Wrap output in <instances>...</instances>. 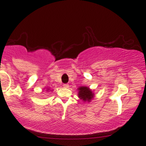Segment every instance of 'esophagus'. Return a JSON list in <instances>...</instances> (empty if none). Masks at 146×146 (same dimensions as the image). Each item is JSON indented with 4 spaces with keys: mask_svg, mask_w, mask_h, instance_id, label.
Wrapping results in <instances>:
<instances>
[{
    "mask_svg": "<svg viewBox=\"0 0 146 146\" xmlns=\"http://www.w3.org/2000/svg\"><path fill=\"white\" fill-rule=\"evenodd\" d=\"M63 87L65 88H68V84H63Z\"/></svg>",
    "mask_w": 146,
    "mask_h": 146,
    "instance_id": "34e87169",
    "label": "esophagus"
}]
</instances>
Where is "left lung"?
<instances>
[{"label":"left lung","mask_w":146,"mask_h":146,"mask_svg":"<svg viewBox=\"0 0 146 146\" xmlns=\"http://www.w3.org/2000/svg\"><path fill=\"white\" fill-rule=\"evenodd\" d=\"M78 96L84 102H90L94 98V93L87 86H81L78 88Z\"/></svg>","instance_id":"obj_1"}]
</instances>
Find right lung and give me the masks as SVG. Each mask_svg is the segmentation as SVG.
Here are the masks:
<instances>
[{
  "label": "right lung",
  "mask_w": 146,
  "mask_h": 146,
  "mask_svg": "<svg viewBox=\"0 0 146 146\" xmlns=\"http://www.w3.org/2000/svg\"><path fill=\"white\" fill-rule=\"evenodd\" d=\"M50 90V88H48V89L47 88V90Z\"/></svg>",
  "instance_id": "right-lung-1"
}]
</instances>
